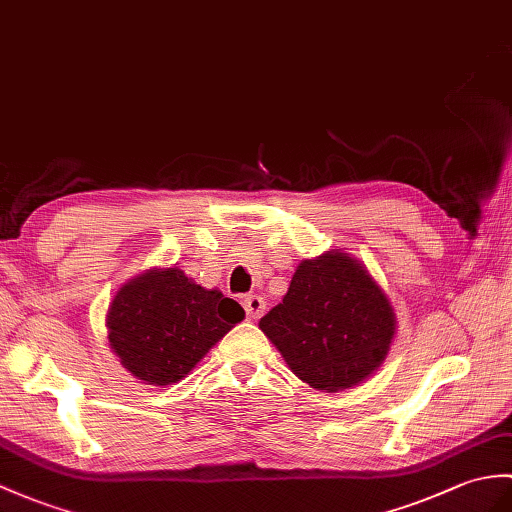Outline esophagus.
Wrapping results in <instances>:
<instances>
[{
  "mask_svg": "<svg viewBox=\"0 0 512 512\" xmlns=\"http://www.w3.org/2000/svg\"><path fill=\"white\" fill-rule=\"evenodd\" d=\"M244 310L253 320H257L266 312V301L261 299L259 294H248V296H244Z\"/></svg>",
  "mask_w": 512,
  "mask_h": 512,
  "instance_id": "obj_1",
  "label": "esophagus"
}]
</instances>
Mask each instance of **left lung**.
I'll use <instances>...</instances> for the list:
<instances>
[{
	"instance_id": "obj_1",
	"label": "left lung",
	"mask_w": 512,
	"mask_h": 512,
	"mask_svg": "<svg viewBox=\"0 0 512 512\" xmlns=\"http://www.w3.org/2000/svg\"><path fill=\"white\" fill-rule=\"evenodd\" d=\"M395 325L384 290L340 251L303 259L283 301L259 320L290 371L325 392L371 377L386 360Z\"/></svg>"
}]
</instances>
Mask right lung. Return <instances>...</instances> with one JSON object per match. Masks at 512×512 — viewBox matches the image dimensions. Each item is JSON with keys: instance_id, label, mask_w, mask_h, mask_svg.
I'll return each instance as SVG.
<instances>
[{"instance_id": "right-lung-1", "label": "right lung", "mask_w": 512, "mask_h": 512, "mask_svg": "<svg viewBox=\"0 0 512 512\" xmlns=\"http://www.w3.org/2000/svg\"><path fill=\"white\" fill-rule=\"evenodd\" d=\"M244 310L220 290H205L181 268H154L124 283L106 312L111 349L137 379L181 382Z\"/></svg>"}]
</instances>
